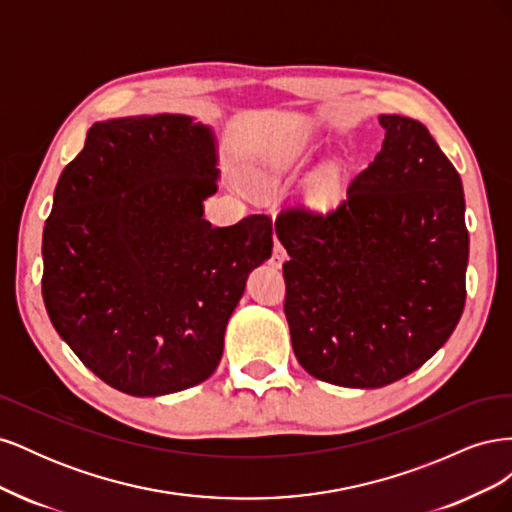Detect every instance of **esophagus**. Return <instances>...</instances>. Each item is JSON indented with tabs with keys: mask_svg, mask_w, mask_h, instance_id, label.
<instances>
[{
	"mask_svg": "<svg viewBox=\"0 0 512 512\" xmlns=\"http://www.w3.org/2000/svg\"><path fill=\"white\" fill-rule=\"evenodd\" d=\"M286 260V250H284V245L277 241V239H273V256H271V262L275 267H280L282 262Z\"/></svg>",
	"mask_w": 512,
	"mask_h": 512,
	"instance_id": "34e87169",
	"label": "esophagus"
}]
</instances>
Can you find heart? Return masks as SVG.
I'll return each instance as SVG.
<instances>
[{
    "label": "heart",
    "mask_w": 512,
    "mask_h": 512,
    "mask_svg": "<svg viewBox=\"0 0 512 512\" xmlns=\"http://www.w3.org/2000/svg\"><path fill=\"white\" fill-rule=\"evenodd\" d=\"M305 160H307V156H305L303 147H294V149L286 151L284 156L277 158L273 164H269V177L273 181H282L286 177L297 175L301 166L305 164ZM312 190L320 200H324V203H333V200H337L339 194H342V179H339V170L324 168L322 173L314 179Z\"/></svg>",
    "instance_id": "obj_1"
}]
</instances>
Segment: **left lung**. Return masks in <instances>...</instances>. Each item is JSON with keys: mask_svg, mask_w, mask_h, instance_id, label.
I'll return each instance as SVG.
<instances>
[{"mask_svg": "<svg viewBox=\"0 0 512 512\" xmlns=\"http://www.w3.org/2000/svg\"><path fill=\"white\" fill-rule=\"evenodd\" d=\"M378 156L327 213L275 220L292 350L318 380L378 389L455 331L470 237L461 177L421 121L380 115Z\"/></svg>", "mask_w": 512, "mask_h": 512, "instance_id": "1", "label": "left lung"}]
</instances>
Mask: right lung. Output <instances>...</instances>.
<instances>
[{
  "mask_svg": "<svg viewBox=\"0 0 512 512\" xmlns=\"http://www.w3.org/2000/svg\"><path fill=\"white\" fill-rule=\"evenodd\" d=\"M213 130L188 115L98 121L61 173L42 235V299L61 339L113 389L158 397L205 382L269 215L213 228Z\"/></svg>",
  "mask_w": 512,
  "mask_h": 512,
  "instance_id": "obj_1",
  "label": "right lung"
}]
</instances>
